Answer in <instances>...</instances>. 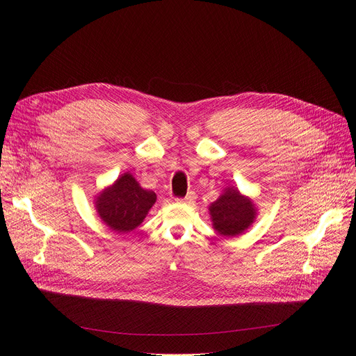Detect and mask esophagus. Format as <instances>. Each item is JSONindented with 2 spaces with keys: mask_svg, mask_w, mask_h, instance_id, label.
<instances>
[{
  "mask_svg": "<svg viewBox=\"0 0 356 356\" xmlns=\"http://www.w3.org/2000/svg\"><path fill=\"white\" fill-rule=\"evenodd\" d=\"M176 201H177V202H183V204H189V205H191V204H193V201H195V193H192V192H191V193H188V195L185 196V198H177Z\"/></svg>",
  "mask_w": 356,
  "mask_h": 356,
  "instance_id": "1",
  "label": "esophagus"
}]
</instances>
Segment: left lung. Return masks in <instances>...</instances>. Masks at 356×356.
<instances>
[{
  "instance_id": "8db88e82",
  "label": "left lung",
  "mask_w": 356,
  "mask_h": 356,
  "mask_svg": "<svg viewBox=\"0 0 356 356\" xmlns=\"http://www.w3.org/2000/svg\"><path fill=\"white\" fill-rule=\"evenodd\" d=\"M209 216L218 234L233 238L243 233L257 217L255 204L236 188H226L220 198L209 205Z\"/></svg>"
}]
</instances>
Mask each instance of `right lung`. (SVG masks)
I'll use <instances>...</instances> for the list:
<instances>
[{
	"label": "right lung",
	"instance_id": "1",
	"mask_svg": "<svg viewBox=\"0 0 356 356\" xmlns=\"http://www.w3.org/2000/svg\"><path fill=\"white\" fill-rule=\"evenodd\" d=\"M155 201L152 191L140 188L134 176L124 173L97 196L95 207L99 218L111 230L127 233L140 225Z\"/></svg>",
	"mask_w": 356,
	"mask_h": 356
}]
</instances>
